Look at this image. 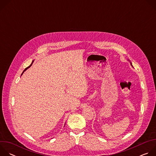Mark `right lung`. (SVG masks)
<instances>
[{
  "instance_id": "obj_1",
  "label": "right lung",
  "mask_w": 156,
  "mask_h": 156,
  "mask_svg": "<svg viewBox=\"0 0 156 156\" xmlns=\"http://www.w3.org/2000/svg\"><path fill=\"white\" fill-rule=\"evenodd\" d=\"M31 65H30V66H28V67H27V68H26V69H25V70H24V71H23V72H25V70H27V69H28V68H29V67H30V66H31ZM22 74H23V73H22ZM22 74H21V75H22Z\"/></svg>"
}]
</instances>
